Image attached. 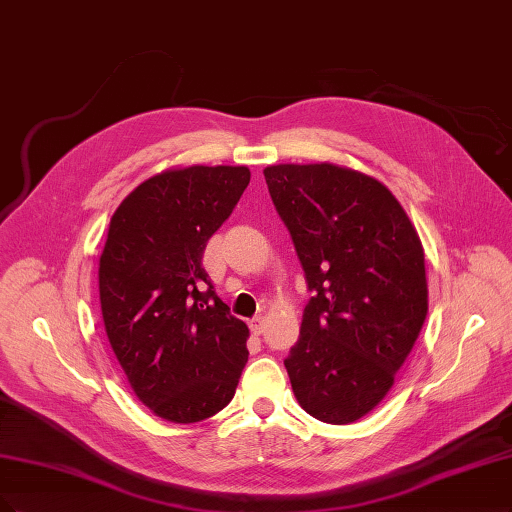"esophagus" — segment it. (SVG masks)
Wrapping results in <instances>:
<instances>
[{
  "instance_id": "obj_1",
  "label": "esophagus",
  "mask_w": 512,
  "mask_h": 512,
  "mask_svg": "<svg viewBox=\"0 0 512 512\" xmlns=\"http://www.w3.org/2000/svg\"><path fill=\"white\" fill-rule=\"evenodd\" d=\"M250 330L254 334H262L264 332V317L262 315H258V317H254V320H250Z\"/></svg>"
}]
</instances>
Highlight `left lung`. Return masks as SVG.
Returning <instances> with one entry per match:
<instances>
[{"instance_id":"8db88e82","label":"left lung","mask_w":512,"mask_h":512,"mask_svg":"<svg viewBox=\"0 0 512 512\" xmlns=\"http://www.w3.org/2000/svg\"><path fill=\"white\" fill-rule=\"evenodd\" d=\"M313 292L284 360L298 404L345 426L394 385L428 315L424 248L379 180L332 163L264 169Z\"/></svg>"}]
</instances>
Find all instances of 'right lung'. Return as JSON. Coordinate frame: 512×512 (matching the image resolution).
<instances>
[{
    "label": "right lung",
    "mask_w": 512,
    "mask_h": 512,
    "mask_svg": "<svg viewBox=\"0 0 512 512\" xmlns=\"http://www.w3.org/2000/svg\"><path fill=\"white\" fill-rule=\"evenodd\" d=\"M250 184L248 167L192 165L139 184L118 205L99 258L105 332L135 396L173 424L233 400L250 330L203 269L209 237Z\"/></svg>",
    "instance_id": "1"
}]
</instances>
